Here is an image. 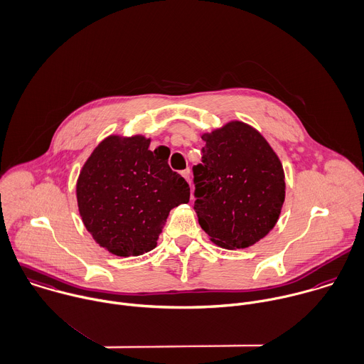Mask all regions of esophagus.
<instances>
[{
    "label": "esophagus",
    "mask_w": 364,
    "mask_h": 364,
    "mask_svg": "<svg viewBox=\"0 0 364 364\" xmlns=\"http://www.w3.org/2000/svg\"><path fill=\"white\" fill-rule=\"evenodd\" d=\"M181 175L186 179V182L191 185V169L189 168H186V169H183L182 172H181Z\"/></svg>",
    "instance_id": "obj_1"
}]
</instances>
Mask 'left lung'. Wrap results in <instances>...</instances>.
<instances>
[{
  "mask_svg": "<svg viewBox=\"0 0 364 364\" xmlns=\"http://www.w3.org/2000/svg\"><path fill=\"white\" fill-rule=\"evenodd\" d=\"M202 164L193 166L195 212L210 240L245 248L275 226L285 199L284 169L265 138L232 122L202 135Z\"/></svg>",
  "mask_w": 364,
  "mask_h": 364,
  "instance_id": "8db88e82",
  "label": "left lung"
}]
</instances>
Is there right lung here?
I'll list each match as a JSON object with an SVG mask.
<instances>
[{
  "label": "right lung",
  "instance_id": "obj_1",
  "mask_svg": "<svg viewBox=\"0 0 364 364\" xmlns=\"http://www.w3.org/2000/svg\"><path fill=\"white\" fill-rule=\"evenodd\" d=\"M148 146L142 135H112L93 151L77 179V205L87 232L120 257L155 248L171 209L189 202L191 188L169 168V151Z\"/></svg>",
  "mask_w": 364,
  "mask_h": 364
}]
</instances>
